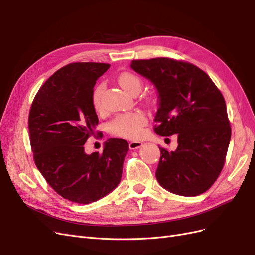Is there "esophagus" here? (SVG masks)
Returning <instances> with one entry per match:
<instances>
[{"label": "esophagus", "mask_w": 255, "mask_h": 255, "mask_svg": "<svg viewBox=\"0 0 255 255\" xmlns=\"http://www.w3.org/2000/svg\"><path fill=\"white\" fill-rule=\"evenodd\" d=\"M128 146H129L130 150H136V149L141 148L142 142H140V141H130L128 143Z\"/></svg>", "instance_id": "obj_1"}]
</instances>
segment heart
I'll return each instance as SVG.
<instances>
[{"label":"heart","mask_w":255,"mask_h":255,"mask_svg":"<svg viewBox=\"0 0 255 255\" xmlns=\"http://www.w3.org/2000/svg\"><path fill=\"white\" fill-rule=\"evenodd\" d=\"M118 83L126 91L136 95L142 88V81L139 76L132 72H122L118 75ZM104 84H99L95 87L91 95V102L97 112L102 110V94L104 91ZM146 101L151 103L153 99L146 98ZM146 123V117L142 112H132L120 114L112 120L110 125L111 132L119 137L128 139H136L142 134V128Z\"/></svg>","instance_id":"heart-1"}]
</instances>
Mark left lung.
Listing matches in <instances>:
<instances>
[{"instance_id": "1", "label": "left lung", "mask_w": 255, "mask_h": 255, "mask_svg": "<svg viewBox=\"0 0 255 255\" xmlns=\"http://www.w3.org/2000/svg\"><path fill=\"white\" fill-rule=\"evenodd\" d=\"M134 71L158 91L154 132L177 135V148H159L156 179L172 194L194 197L215 183L225 165L231 126L225 98L203 70L167 57L133 60Z\"/></svg>"}]
</instances>
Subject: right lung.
<instances>
[{
	"mask_svg": "<svg viewBox=\"0 0 255 255\" xmlns=\"http://www.w3.org/2000/svg\"><path fill=\"white\" fill-rule=\"evenodd\" d=\"M110 64L72 63L47 80L30 106L29 141L34 161L59 196L79 204L98 201L118 186L128 151L112 138L102 153H85L84 144L99 123L91 102L97 80Z\"/></svg>",
	"mask_w": 255,
	"mask_h": 255,
	"instance_id": "obj_1",
	"label": "right lung"
}]
</instances>
